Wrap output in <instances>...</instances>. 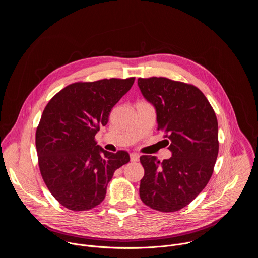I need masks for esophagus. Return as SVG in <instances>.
<instances>
[{
	"instance_id": "obj_1",
	"label": "esophagus",
	"mask_w": 258,
	"mask_h": 258,
	"mask_svg": "<svg viewBox=\"0 0 258 258\" xmlns=\"http://www.w3.org/2000/svg\"><path fill=\"white\" fill-rule=\"evenodd\" d=\"M130 156H131V161L132 162H138L140 160V156L137 153H132Z\"/></svg>"
}]
</instances>
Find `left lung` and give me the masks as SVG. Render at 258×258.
I'll return each instance as SVG.
<instances>
[{"instance_id": "obj_1", "label": "left lung", "mask_w": 258, "mask_h": 258, "mask_svg": "<svg viewBox=\"0 0 258 258\" xmlns=\"http://www.w3.org/2000/svg\"><path fill=\"white\" fill-rule=\"evenodd\" d=\"M144 98L156 110L158 130L171 152L160 162L143 155L140 197L152 209L177 211L192 202L209 181L218 154L217 119L196 87L165 78L138 79Z\"/></svg>"}]
</instances>
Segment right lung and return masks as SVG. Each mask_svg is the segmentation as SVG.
<instances>
[{
    "label": "right lung",
    "instance_id": "right-lung-1",
    "mask_svg": "<svg viewBox=\"0 0 258 258\" xmlns=\"http://www.w3.org/2000/svg\"><path fill=\"white\" fill-rule=\"evenodd\" d=\"M134 82L71 84L47 104L35 133L36 152L46 186L64 207L84 211L99 205L114 171L130 161L126 151L104 150L95 136Z\"/></svg>",
    "mask_w": 258,
    "mask_h": 258
}]
</instances>
